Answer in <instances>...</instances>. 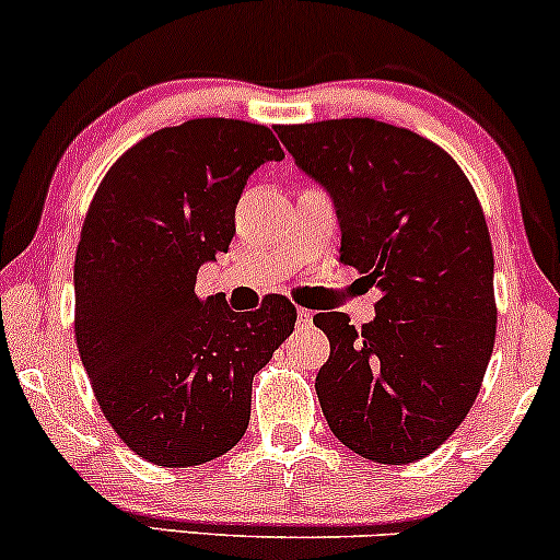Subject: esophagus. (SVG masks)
Masks as SVG:
<instances>
[{
	"instance_id": "obj_1",
	"label": "esophagus",
	"mask_w": 560,
	"mask_h": 560,
	"mask_svg": "<svg viewBox=\"0 0 560 560\" xmlns=\"http://www.w3.org/2000/svg\"><path fill=\"white\" fill-rule=\"evenodd\" d=\"M311 324H313V313L305 311V307H300V311H298V326L305 329V326H311Z\"/></svg>"
}]
</instances>
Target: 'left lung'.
Listing matches in <instances>:
<instances>
[{"instance_id":"obj_1","label":"left lung","mask_w":560,"mask_h":560,"mask_svg":"<svg viewBox=\"0 0 560 560\" xmlns=\"http://www.w3.org/2000/svg\"><path fill=\"white\" fill-rule=\"evenodd\" d=\"M337 213L339 260L382 287L361 329L318 313L331 345L316 395L342 445L413 464L477 400L494 345V260L474 186L434 141L374 118L276 126Z\"/></svg>"}]
</instances>
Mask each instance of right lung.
Returning <instances> with one entry per match:
<instances>
[{
    "label": "right lung",
    "instance_id": "obj_1",
    "mask_svg": "<svg viewBox=\"0 0 560 560\" xmlns=\"http://www.w3.org/2000/svg\"><path fill=\"white\" fill-rule=\"evenodd\" d=\"M284 150L271 128L197 118L160 128L102 178L75 249V342L105 419L139 458L208 464L247 432L253 376L298 311L199 300L197 271L229 253L244 184Z\"/></svg>",
    "mask_w": 560,
    "mask_h": 560
}]
</instances>
